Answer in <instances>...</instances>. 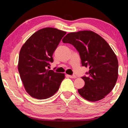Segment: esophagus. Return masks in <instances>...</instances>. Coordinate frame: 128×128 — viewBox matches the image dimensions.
Returning <instances> with one entry per match:
<instances>
[{
	"mask_svg": "<svg viewBox=\"0 0 128 128\" xmlns=\"http://www.w3.org/2000/svg\"><path fill=\"white\" fill-rule=\"evenodd\" d=\"M66 76L68 78H72V79H75V78H76V76L75 75H66Z\"/></svg>",
	"mask_w": 128,
	"mask_h": 128,
	"instance_id": "obj_1",
	"label": "esophagus"
}]
</instances>
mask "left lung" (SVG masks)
Segmentation results:
<instances>
[{"label":"left lung","mask_w":128,"mask_h":128,"mask_svg":"<svg viewBox=\"0 0 128 128\" xmlns=\"http://www.w3.org/2000/svg\"><path fill=\"white\" fill-rule=\"evenodd\" d=\"M64 43L74 46L79 53L82 66L89 68L88 76L82 77L85 86L79 94L89 101L103 99L111 92L118 78V60L109 44L92 31H80L67 34Z\"/></svg>","instance_id":"8db88e82"}]
</instances>
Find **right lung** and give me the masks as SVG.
<instances>
[{"mask_svg": "<svg viewBox=\"0 0 128 128\" xmlns=\"http://www.w3.org/2000/svg\"><path fill=\"white\" fill-rule=\"evenodd\" d=\"M66 32L52 28L37 31L27 40L20 52L18 70L26 91L39 100L52 97L59 89L64 74L49 70L50 63Z\"/></svg>", "mask_w": 128, "mask_h": 128, "instance_id": "right-lung-1", "label": "right lung"}]
</instances>
